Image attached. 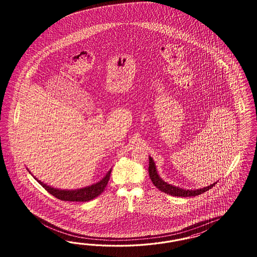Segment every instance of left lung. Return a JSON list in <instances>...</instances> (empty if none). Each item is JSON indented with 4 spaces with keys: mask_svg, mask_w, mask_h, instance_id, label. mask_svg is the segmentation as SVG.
I'll use <instances>...</instances> for the list:
<instances>
[{
    "mask_svg": "<svg viewBox=\"0 0 257 257\" xmlns=\"http://www.w3.org/2000/svg\"><path fill=\"white\" fill-rule=\"evenodd\" d=\"M149 175H150V178L152 180L153 184L159 190H161L162 192H165L167 194L175 196V197H192V196L202 194L203 192L211 189L217 184V182H216L208 187H202L200 189H193V190L192 189H184L181 187L170 185L160 178V176L158 175L157 171H156V164L151 156H149Z\"/></svg>",
    "mask_w": 257,
    "mask_h": 257,
    "instance_id": "obj_1",
    "label": "left lung"
}]
</instances>
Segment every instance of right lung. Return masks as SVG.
<instances>
[{
  "label": "right lung",
  "instance_id": "right-lung-1",
  "mask_svg": "<svg viewBox=\"0 0 257 257\" xmlns=\"http://www.w3.org/2000/svg\"><path fill=\"white\" fill-rule=\"evenodd\" d=\"M111 171H112V169H110L108 172L106 173V175L101 181H99L98 183L91 185V186H88V187L80 188V189H74V190L73 189L66 190V189L55 188V187L47 186L46 184H43L41 181L37 179L36 177H34V178L37 180L39 184L41 185V187H44L50 194L55 196V198H57L61 201L88 202L90 200H93L94 198L98 197L99 195L101 194V192H103L104 187H106V185L108 183Z\"/></svg>",
  "mask_w": 257,
  "mask_h": 257
}]
</instances>
